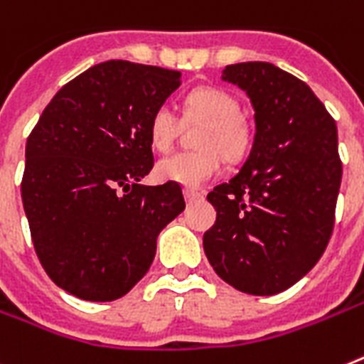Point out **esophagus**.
Masks as SVG:
<instances>
[{
    "instance_id": "esophagus-1",
    "label": "esophagus",
    "mask_w": 364,
    "mask_h": 364,
    "mask_svg": "<svg viewBox=\"0 0 364 364\" xmlns=\"http://www.w3.org/2000/svg\"><path fill=\"white\" fill-rule=\"evenodd\" d=\"M201 198V192L198 191H192V188H185V200L188 201V203H192V201H196Z\"/></svg>"
}]
</instances>
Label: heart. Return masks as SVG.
Masks as SVG:
<instances>
[{"label": "heart", "mask_w": 364, "mask_h": 364, "mask_svg": "<svg viewBox=\"0 0 364 364\" xmlns=\"http://www.w3.org/2000/svg\"><path fill=\"white\" fill-rule=\"evenodd\" d=\"M239 102L222 88H194L183 105L187 124H203L198 135V151H177L163 157L155 176L164 183L198 188L218 173L222 155L228 161L242 157L250 144V129L240 118ZM181 133V120L172 107H157L149 118V140L159 151L172 148Z\"/></svg>", "instance_id": "b5f03b06"}]
</instances>
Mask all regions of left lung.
Listing matches in <instances>:
<instances>
[{
	"mask_svg": "<svg viewBox=\"0 0 364 364\" xmlns=\"http://www.w3.org/2000/svg\"><path fill=\"white\" fill-rule=\"evenodd\" d=\"M222 79L248 94L255 136L240 172L207 200L210 267L237 291L272 296L322 257L335 224L343 163L337 125L304 81L270 63L229 64Z\"/></svg>",
	"mask_w": 364,
	"mask_h": 364,
	"instance_id": "8db88e82",
	"label": "left lung"
}]
</instances>
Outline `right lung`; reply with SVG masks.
<instances>
[{
    "instance_id": "add662e5",
    "label": "right lung",
    "mask_w": 364,
    "mask_h": 364,
    "mask_svg": "<svg viewBox=\"0 0 364 364\" xmlns=\"http://www.w3.org/2000/svg\"><path fill=\"white\" fill-rule=\"evenodd\" d=\"M181 72L107 60L64 85L26 144L21 201L55 285L112 301L149 270L157 237L183 209L181 187L140 185L154 168L149 118Z\"/></svg>"
}]
</instances>
